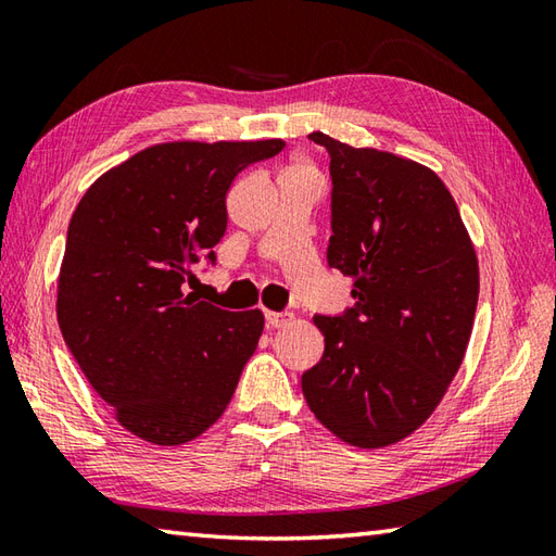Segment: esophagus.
I'll list each match as a JSON object with an SVG mask.
<instances>
[{
	"label": "esophagus",
	"mask_w": 556,
	"mask_h": 556,
	"mask_svg": "<svg viewBox=\"0 0 556 556\" xmlns=\"http://www.w3.org/2000/svg\"><path fill=\"white\" fill-rule=\"evenodd\" d=\"M265 320L269 328H285L293 320L291 313H279V311H265Z\"/></svg>",
	"instance_id": "obj_1"
}]
</instances>
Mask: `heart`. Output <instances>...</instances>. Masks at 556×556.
Listing matches in <instances>:
<instances>
[{
	"mask_svg": "<svg viewBox=\"0 0 556 556\" xmlns=\"http://www.w3.org/2000/svg\"><path fill=\"white\" fill-rule=\"evenodd\" d=\"M291 168H311V166H308V163H303V161H296Z\"/></svg>",
	"mask_w": 556,
	"mask_h": 556,
	"instance_id": "b5f03b06",
	"label": "heart"
}]
</instances>
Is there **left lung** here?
<instances>
[{
  "label": "left lung",
  "instance_id": "8db88e82",
  "mask_svg": "<svg viewBox=\"0 0 556 556\" xmlns=\"http://www.w3.org/2000/svg\"><path fill=\"white\" fill-rule=\"evenodd\" d=\"M332 176L328 265L352 279L356 306L315 315L325 352L301 376L325 429L383 448L439 407L472 334L480 265L458 204L431 168L323 132Z\"/></svg>",
  "mask_w": 556,
  "mask_h": 556
}]
</instances>
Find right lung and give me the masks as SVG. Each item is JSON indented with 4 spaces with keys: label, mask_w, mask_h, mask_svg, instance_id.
Segmentation results:
<instances>
[{
    "label": "right lung",
    "mask_w": 556,
    "mask_h": 556,
    "mask_svg": "<svg viewBox=\"0 0 556 556\" xmlns=\"http://www.w3.org/2000/svg\"><path fill=\"white\" fill-rule=\"evenodd\" d=\"M281 139L166 141L98 178L72 214L58 323L115 419L156 445L212 427L253 356L265 315L185 293L192 267L226 233V192Z\"/></svg>",
    "instance_id": "obj_1"
}]
</instances>
